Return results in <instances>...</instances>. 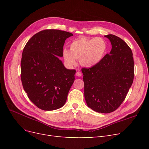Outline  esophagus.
<instances>
[{
    "instance_id": "esophagus-1",
    "label": "esophagus",
    "mask_w": 149,
    "mask_h": 149,
    "mask_svg": "<svg viewBox=\"0 0 149 149\" xmlns=\"http://www.w3.org/2000/svg\"><path fill=\"white\" fill-rule=\"evenodd\" d=\"M76 75H77V76H78V77H81V76L82 75V74H81V72H80V71H78V72H76Z\"/></svg>"
}]
</instances>
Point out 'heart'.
<instances>
[{"mask_svg": "<svg viewBox=\"0 0 149 149\" xmlns=\"http://www.w3.org/2000/svg\"><path fill=\"white\" fill-rule=\"evenodd\" d=\"M107 50V44L103 38L80 37L70 43L69 51L63 52L64 60L69 65H75L77 59L86 68H92L102 60Z\"/></svg>", "mask_w": 149, "mask_h": 149, "instance_id": "1", "label": "heart"}]
</instances>
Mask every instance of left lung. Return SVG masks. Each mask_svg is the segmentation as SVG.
Here are the masks:
<instances>
[{"mask_svg": "<svg viewBox=\"0 0 149 149\" xmlns=\"http://www.w3.org/2000/svg\"><path fill=\"white\" fill-rule=\"evenodd\" d=\"M112 49L99 63L83 68L84 98L89 107L98 113L115 111L123 102L134 78V61L127 44L115 35L104 36Z\"/></svg>", "mask_w": 149, "mask_h": 149, "instance_id": "left-lung-1", "label": "left lung"}]
</instances>
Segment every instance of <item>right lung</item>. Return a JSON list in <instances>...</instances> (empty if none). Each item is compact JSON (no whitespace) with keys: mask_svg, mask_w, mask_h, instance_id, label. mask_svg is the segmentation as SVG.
Returning a JSON list of instances; mask_svg holds the SVG:
<instances>
[{"mask_svg":"<svg viewBox=\"0 0 149 149\" xmlns=\"http://www.w3.org/2000/svg\"><path fill=\"white\" fill-rule=\"evenodd\" d=\"M73 34L45 29L31 37L21 60V80L29 99L43 111L64 106L75 80V69H66L59 57L66 38Z\"/></svg>","mask_w":149,"mask_h":149,"instance_id":"right-lung-1","label":"right lung"}]
</instances>
